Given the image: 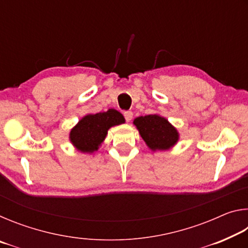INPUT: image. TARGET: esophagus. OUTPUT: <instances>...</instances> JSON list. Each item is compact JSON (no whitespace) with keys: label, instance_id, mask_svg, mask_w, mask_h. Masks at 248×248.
<instances>
[{"label":"esophagus","instance_id":"obj_1","mask_svg":"<svg viewBox=\"0 0 248 248\" xmlns=\"http://www.w3.org/2000/svg\"><path fill=\"white\" fill-rule=\"evenodd\" d=\"M124 119H125V121H127V123H129V121H131V119H132V117H133V114H132V111H124Z\"/></svg>","mask_w":248,"mask_h":248}]
</instances>
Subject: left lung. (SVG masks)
<instances>
[{
	"instance_id": "obj_1",
	"label": "left lung",
	"mask_w": 248,
	"mask_h": 248,
	"mask_svg": "<svg viewBox=\"0 0 248 248\" xmlns=\"http://www.w3.org/2000/svg\"><path fill=\"white\" fill-rule=\"evenodd\" d=\"M133 124L142 139L152 150H167L178 140V132L165 118L157 115L141 116Z\"/></svg>"
}]
</instances>
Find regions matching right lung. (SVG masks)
Returning <instances> with one entry per match:
<instances>
[{
	"instance_id": "1",
	"label": "right lung",
	"mask_w": 248,
	"mask_h": 248,
	"mask_svg": "<svg viewBox=\"0 0 248 248\" xmlns=\"http://www.w3.org/2000/svg\"><path fill=\"white\" fill-rule=\"evenodd\" d=\"M124 123V116L115 109L87 115L71 130V142L81 152L92 153L98 149L99 144L106 138L109 128Z\"/></svg>"
}]
</instances>
